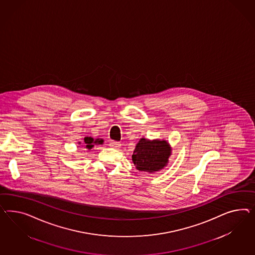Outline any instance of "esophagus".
I'll list each match as a JSON object with an SVG mask.
<instances>
[{"mask_svg":"<svg viewBox=\"0 0 255 255\" xmlns=\"http://www.w3.org/2000/svg\"><path fill=\"white\" fill-rule=\"evenodd\" d=\"M110 145L111 147H113V148L119 149L121 147V143L117 142V141H111L110 143Z\"/></svg>","mask_w":255,"mask_h":255,"instance_id":"obj_1","label":"esophagus"}]
</instances>
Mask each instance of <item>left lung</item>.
Returning <instances> with one entry per match:
<instances>
[{"label": "left lung", "instance_id": "left-lung-1", "mask_svg": "<svg viewBox=\"0 0 255 255\" xmlns=\"http://www.w3.org/2000/svg\"><path fill=\"white\" fill-rule=\"evenodd\" d=\"M170 155L171 147L164 140L150 141L142 138L135 146L131 158L139 171L155 172L167 165Z\"/></svg>", "mask_w": 255, "mask_h": 255}]
</instances>
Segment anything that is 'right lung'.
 <instances>
[{"instance_id":"1","label":"right lung","mask_w":255,"mask_h":255,"mask_svg":"<svg viewBox=\"0 0 255 255\" xmlns=\"http://www.w3.org/2000/svg\"><path fill=\"white\" fill-rule=\"evenodd\" d=\"M84 144H85L86 148L91 149V148L94 146V144H103V140H102V139H97V140L95 141L94 138L85 137L84 138Z\"/></svg>"}]
</instances>
